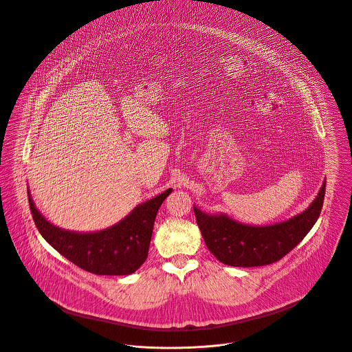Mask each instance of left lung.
Here are the masks:
<instances>
[{
  "mask_svg": "<svg viewBox=\"0 0 352 352\" xmlns=\"http://www.w3.org/2000/svg\"><path fill=\"white\" fill-rule=\"evenodd\" d=\"M324 180L316 199L296 217L267 226L237 222L226 214H206L194 206L198 226L210 252L223 264L233 267H258L272 264L293 251L320 217Z\"/></svg>",
  "mask_w": 352,
  "mask_h": 352,
  "instance_id": "8db88e82",
  "label": "left lung"
}]
</instances>
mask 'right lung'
<instances>
[{"label": "right lung", "instance_id": "1", "mask_svg": "<svg viewBox=\"0 0 352 352\" xmlns=\"http://www.w3.org/2000/svg\"><path fill=\"white\" fill-rule=\"evenodd\" d=\"M170 192L172 188L138 204L118 223L89 233L70 232L52 225L35 207L30 190L28 201L42 237L69 261L96 275H130L148 257L157 211Z\"/></svg>", "mask_w": 352, "mask_h": 352}]
</instances>
